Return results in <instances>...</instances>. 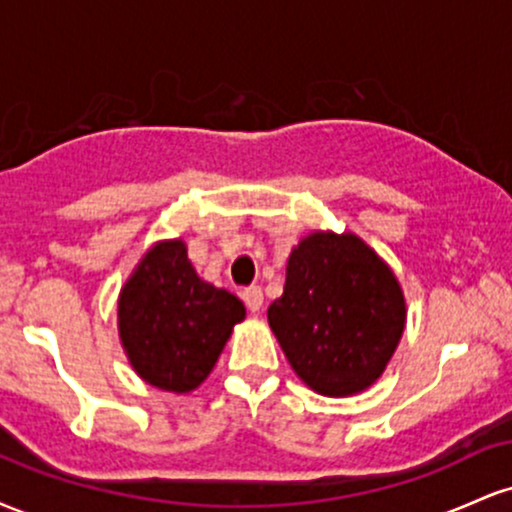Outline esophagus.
<instances>
[{"label": "esophagus", "mask_w": 512, "mask_h": 512, "mask_svg": "<svg viewBox=\"0 0 512 512\" xmlns=\"http://www.w3.org/2000/svg\"><path fill=\"white\" fill-rule=\"evenodd\" d=\"M243 301H245V305H248L250 313H260L262 305H264V296H262L260 286H250V289H245Z\"/></svg>", "instance_id": "obj_1"}]
</instances>
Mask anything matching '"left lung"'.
<instances>
[{
    "label": "left lung",
    "instance_id": "8db88e82",
    "mask_svg": "<svg viewBox=\"0 0 512 512\" xmlns=\"http://www.w3.org/2000/svg\"><path fill=\"white\" fill-rule=\"evenodd\" d=\"M269 327L310 390L351 397L368 390L395 354L407 301L395 272L356 233L313 231L286 262Z\"/></svg>",
    "mask_w": 512,
    "mask_h": 512
}]
</instances>
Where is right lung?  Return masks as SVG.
<instances>
[{
    "instance_id": "add662e5",
    "label": "right lung",
    "mask_w": 512,
    "mask_h": 512,
    "mask_svg": "<svg viewBox=\"0 0 512 512\" xmlns=\"http://www.w3.org/2000/svg\"><path fill=\"white\" fill-rule=\"evenodd\" d=\"M245 305L199 279L182 238L144 252L117 298V332L129 366L163 392L197 390L219 361Z\"/></svg>"
}]
</instances>
